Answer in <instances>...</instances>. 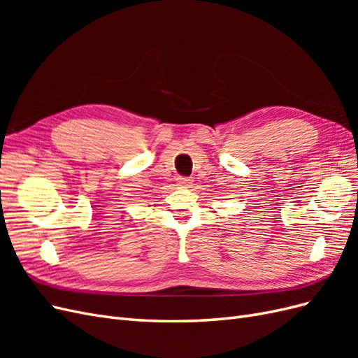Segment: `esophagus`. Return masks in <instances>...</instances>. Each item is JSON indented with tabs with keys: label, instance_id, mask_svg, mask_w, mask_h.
Returning <instances> with one entry per match:
<instances>
[{
	"label": "esophagus",
	"instance_id": "34e87169",
	"mask_svg": "<svg viewBox=\"0 0 358 358\" xmlns=\"http://www.w3.org/2000/svg\"><path fill=\"white\" fill-rule=\"evenodd\" d=\"M191 183H192L191 178H183V176L178 178V185L182 187V188H189Z\"/></svg>",
	"mask_w": 358,
	"mask_h": 358
}]
</instances>
